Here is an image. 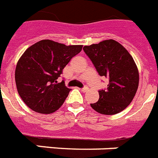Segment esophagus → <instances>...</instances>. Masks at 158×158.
I'll use <instances>...</instances> for the list:
<instances>
[{
    "label": "esophagus",
    "mask_w": 158,
    "mask_h": 158,
    "mask_svg": "<svg viewBox=\"0 0 158 158\" xmlns=\"http://www.w3.org/2000/svg\"><path fill=\"white\" fill-rule=\"evenodd\" d=\"M88 89H89V88H88V87H87V86H84L82 88V89H81V91H82V92H86L87 90H88Z\"/></svg>",
    "instance_id": "obj_1"
}]
</instances>
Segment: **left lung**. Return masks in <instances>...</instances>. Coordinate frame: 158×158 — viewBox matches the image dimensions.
Returning a JSON list of instances; mask_svg holds the SVG:
<instances>
[{
    "instance_id": "left-lung-1",
    "label": "left lung",
    "mask_w": 158,
    "mask_h": 158,
    "mask_svg": "<svg viewBox=\"0 0 158 158\" xmlns=\"http://www.w3.org/2000/svg\"><path fill=\"white\" fill-rule=\"evenodd\" d=\"M83 50L99 75L109 81L107 89L99 90V100L90 103L91 108L104 115L124 110L133 100L139 85V71L132 56L114 40L85 45Z\"/></svg>"
}]
</instances>
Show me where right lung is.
Listing matches in <instances>:
<instances>
[{
	"label": "right lung",
	"mask_w": 158,
	"mask_h": 158,
	"mask_svg": "<svg viewBox=\"0 0 158 158\" xmlns=\"http://www.w3.org/2000/svg\"><path fill=\"white\" fill-rule=\"evenodd\" d=\"M82 45H65L42 40L25 50L15 69L18 92L27 107L36 113L49 114L58 110L71 89L57 79Z\"/></svg>",
	"instance_id": "right-lung-1"
}]
</instances>
